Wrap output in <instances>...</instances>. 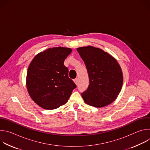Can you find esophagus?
<instances>
[{
	"label": "esophagus",
	"instance_id": "34e87169",
	"mask_svg": "<svg viewBox=\"0 0 150 150\" xmlns=\"http://www.w3.org/2000/svg\"><path fill=\"white\" fill-rule=\"evenodd\" d=\"M74 82L75 83V84H76V85H77V84H78V79L77 78H75V79H74Z\"/></svg>",
	"mask_w": 150,
	"mask_h": 150
}]
</instances>
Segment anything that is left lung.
<instances>
[{
    "mask_svg": "<svg viewBox=\"0 0 150 150\" xmlns=\"http://www.w3.org/2000/svg\"><path fill=\"white\" fill-rule=\"evenodd\" d=\"M88 74L90 85L81 95L85 103L96 108L113 102L121 91L123 74L118 62L103 50L93 46L77 48Z\"/></svg>",
    "mask_w": 150,
    "mask_h": 150,
    "instance_id": "obj_1",
    "label": "left lung"
}]
</instances>
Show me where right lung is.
Here are the masks:
<instances>
[{"mask_svg": "<svg viewBox=\"0 0 150 150\" xmlns=\"http://www.w3.org/2000/svg\"><path fill=\"white\" fill-rule=\"evenodd\" d=\"M72 52L67 47H53L37 54L27 74V88L33 100L41 108L53 110L65 104L76 88L69 78L64 61Z\"/></svg>", "mask_w": 150, "mask_h": 150, "instance_id": "add662e5", "label": "right lung"}]
</instances>
